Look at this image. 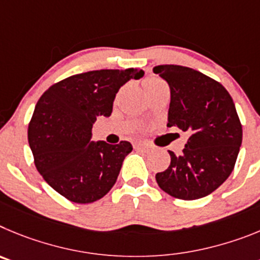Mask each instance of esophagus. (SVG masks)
I'll return each instance as SVG.
<instances>
[{
  "mask_svg": "<svg viewBox=\"0 0 260 260\" xmlns=\"http://www.w3.org/2000/svg\"><path fill=\"white\" fill-rule=\"evenodd\" d=\"M135 147L136 149H141V150H147L149 145L145 144V142H137V144H135Z\"/></svg>",
  "mask_w": 260,
  "mask_h": 260,
  "instance_id": "1",
  "label": "esophagus"
}]
</instances>
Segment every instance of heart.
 Segmentation results:
<instances>
[{"label":"heart","instance_id":"b5f03b06","mask_svg":"<svg viewBox=\"0 0 260 260\" xmlns=\"http://www.w3.org/2000/svg\"><path fill=\"white\" fill-rule=\"evenodd\" d=\"M162 84H165V83H163L160 79L154 78V76H151V78H146L144 81H142V85H144V90H145V93H146V94L149 92H151L153 89H155L156 86L162 85Z\"/></svg>","mask_w":260,"mask_h":260}]
</instances>
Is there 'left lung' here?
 Listing matches in <instances>:
<instances>
[{"instance_id":"left-lung-1","label":"left lung","mask_w":260,"mask_h":260,"mask_svg":"<svg viewBox=\"0 0 260 260\" xmlns=\"http://www.w3.org/2000/svg\"><path fill=\"white\" fill-rule=\"evenodd\" d=\"M170 85L168 127L189 133L182 154L155 175L159 188L177 200L206 197L228 179L242 142V124L228 90L207 75L177 64L153 69Z\"/></svg>"}]
</instances>
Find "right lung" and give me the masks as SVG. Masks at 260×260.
<instances>
[{"instance_id": "obj_1", "label": "right lung", "mask_w": 260, "mask_h": 260, "mask_svg": "<svg viewBox=\"0 0 260 260\" xmlns=\"http://www.w3.org/2000/svg\"><path fill=\"white\" fill-rule=\"evenodd\" d=\"M140 69L98 70L72 75L44 92L28 124V142L41 176L75 203H92L114 186L128 141H90L97 116H110L116 93Z\"/></svg>"}]
</instances>
